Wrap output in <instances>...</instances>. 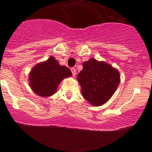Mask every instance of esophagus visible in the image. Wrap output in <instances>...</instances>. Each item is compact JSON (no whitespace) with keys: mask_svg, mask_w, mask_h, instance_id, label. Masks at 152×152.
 <instances>
[{"mask_svg":"<svg viewBox=\"0 0 152 152\" xmlns=\"http://www.w3.org/2000/svg\"><path fill=\"white\" fill-rule=\"evenodd\" d=\"M71 71H72V75H73V76H75V75H76V69L74 68H71Z\"/></svg>","mask_w":152,"mask_h":152,"instance_id":"esophagus-1","label":"esophagus"}]
</instances>
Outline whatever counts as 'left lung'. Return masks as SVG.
I'll list each match as a JSON object with an SVG mask.
<instances>
[{"label": "left lung", "mask_w": 152, "mask_h": 152, "mask_svg": "<svg viewBox=\"0 0 152 152\" xmlns=\"http://www.w3.org/2000/svg\"><path fill=\"white\" fill-rule=\"evenodd\" d=\"M82 96L92 106L107 103L113 95L120 82L117 69L105 61L91 58L83 63V69L77 77Z\"/></svg>", "instance_id": "8db88e82"}]
</instances>
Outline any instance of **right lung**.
Here are the masks:
<instances>
[{"instance_id":"1","label":"right lung","mask_w":152,"mask_h":152,"mask_svg":"<svg viewBox=\"0 0 152 152\" xmlns=\"http://www.w3.org/2000/svg\"><path fill=\"white\" fill-rule=\"evenodd\" d=\"M72 76L66 66H61L54 57L37 64L31 70L29 76V86L34 93L47 97L56 92L58 86L65 77Z\"/></svg>"}]
</instances>
